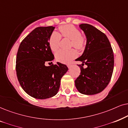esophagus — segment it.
Instances as JSON below:
<instances>
[{"label": "esophagus", "mask_w": 128, "mask_h": 128, "mask_svg": "<svg viewBox=\"0 0 128 128\" xmlns=\"http://www.w3.org/2000/svg\"><path fill=\"white\" fill-rule=\"evenodd\" d=\"M67 67L68 68H70L72 67V65H71V64H67Z\"/></svg>", "instance_id": "obj_1"}]
</instances>
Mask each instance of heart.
<instances>
[{
  "label": "heart",
  "mask_w": 128,
  "mask_h": 128,
  "mask_svg": "<svg viewBox=\"0 0 128 128\" xmlns=\"http://www.w3.org/2000/svg\"><path fill=\"white\" fill-rule=\"evenodd\" d=\"M61 35L62 37L71 40V47L78 50H84L86 46V37L81 35V32L72 25L62 26L59 27ZM61 35L56 32L51 34L49 38V46L52 50L56 52L60 47ZM77 56V52L74 49L70 50H60L56 52V60L62 63H68Z\"/></svg>",
  "instance_id": "b5f03b06"
}]
</instances>
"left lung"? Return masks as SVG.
Wrapping results in <instances>:
<instances>
[{
	"mask_svg": "<svg viewBox=\"0 0 128 128\" xmlns=\"http://www.w3.org/2000/svg\"><path fill=\"white\" fill-rule=\"evenodd\" d=\"M80 28L86 37L82 55L76 59L88 66L81 64L79 76L75 81L76 89L85 95H94L106 87L111 79L114 66L113 50L108 37L102 32L88 24H81Z\"/></svg>",
	"mask_w": 128,
	"mask_h": 128,
	"instance_id": "8db88e82",
	"label": "left lung"
}]
</instances>
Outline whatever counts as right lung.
<instances>
[{"label": "right lung", "mask_w": 128, "mask_h": 128, "mask_svg": "<svg viewBox=\"0 0 128 128\" xmlns=\"http://www.w3.org/2000/svg\"><path fill=\"white\" fill-rule=\"evenodd\" d=\"M54 28L52 26L36 28L21 42L17 53L18 81L24 91L34 98L44 100L57 94L61 78L68 69L58 62L45 66L54 58L48 42Z\"/></svg>", "instance_id": "obj_1"}]
</instances>
